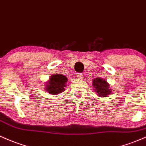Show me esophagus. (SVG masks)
I'll return each mask as SVG.
<instances>
[{"label":"esophagus","mask_w":146,"mask_h":146,"mask_svg":"<svg viewBox=\"0 0 146 146\" xmlns=\"http://www.w3.org/2000/svg\"><path fill=\"white\" fill-rule=\"evenodd\" d=\"M76 76H77V78L78 79H83V77H84V76L83 75V74L81 73H78L77 74H76Z\"/></svg>","instance_id":"obj_1"}]
</instances>
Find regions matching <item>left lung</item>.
I'll list each match as a JSON object with an SVG mask.
<instances>
[{
    "mask_svg": "<svg viewBox=\"0 0 146 146\" xmlns=\"http://www.w3.org/2000/svg\"><path fill=\"white\" fill-rule=\"evenodd\" d=\"M92 86L96 94L99 97H106L112 93L110 84L103 78H96L93 79Z\"/></svg>",
    "mask_w": 146,
    "mask_h": 146,
    "instance_id": "8db88e82",
    "label": "left lung"
}]
</instances>
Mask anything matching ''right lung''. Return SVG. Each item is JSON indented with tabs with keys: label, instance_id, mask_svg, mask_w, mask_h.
<instances>
[{
	"label": "right lung",
	"instance_id": "add662e5",
	"mask_svg": "<svg viewBox=\"0 0 146 146\" xmlns=\"http://www.w3.org/2000/svg\"><path fill=\"white\" fill-rule=\"evenodd\" d=\"M68 78L63 74L52 75L45 83V89L47 92L51 95H57L65 90Z\"/></svg>",
	"mask_w": 146,
	"mask_h": 146
}]
</instances>
